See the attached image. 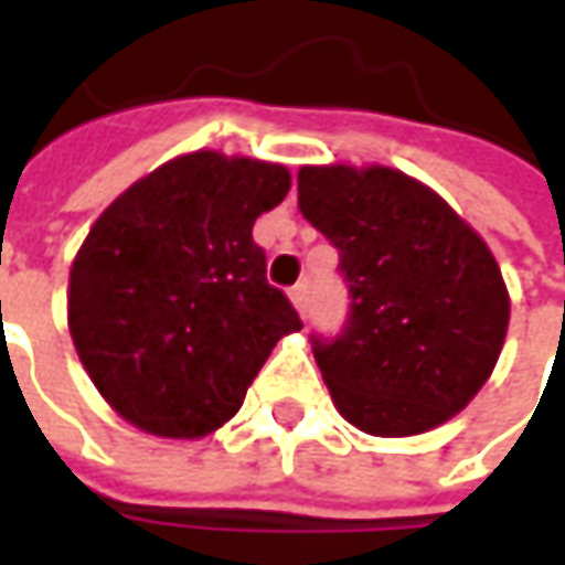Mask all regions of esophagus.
Segmentation results:
<instances>
[{
  "label": "esophagus",
  "instance_id": "34e87169",
  "mask_svg": "<svg viewBox=\"0 0 565 565\" xmlns=\"http://www.w3.org/2000/svg\"><path fill=\"white\" fill-rule=\"evenodd\" d=\"M290 302L297 306L299 315L309 312V287H306V284H297V287L290 290Z\"/></svg>",
  "mask_w": 565,
  "mask_h": 565
}]
</instances>
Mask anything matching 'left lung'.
I'll use <instances>...</instances> for the list:
<instances>
[{
  "instance_id": "8db88e82",
  "label": "left lung",
  "mask_w": 565,
  "mask_h": 565,
  "mask_svg": "<svg viewBox=\"0 0 565 565\" xmlns=\"http://www.w3.org/2000/svg\"><path fill=\"white\" fill-rule=\"evenodd\" d=\"M299 210L340 250L349 315L312 333L337 412L371 436H417L473 398L504 347L510 299L486 241L412 175L302 167Z\"/></svg>"
}]
</instances>
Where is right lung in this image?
I'll return each instance as SVG.
<instances>
[{"instance_id": "add662e5", "label": "right lung", "mask_w": 565, "mask_h": 565, "mask_svg": "<svg viewBox=\"0 0 565 565\" xmlns=\"http://www.w3.org/2000/svg\"><path fill=\"white\" fill-rule=\"evenodd\" d=\"M290 172L194 151L138 179L76 253L67 324L114 412L145 433L198 439L232 420L297 309L266 281L253 222Z\"/></svg>"}]
</instances>
